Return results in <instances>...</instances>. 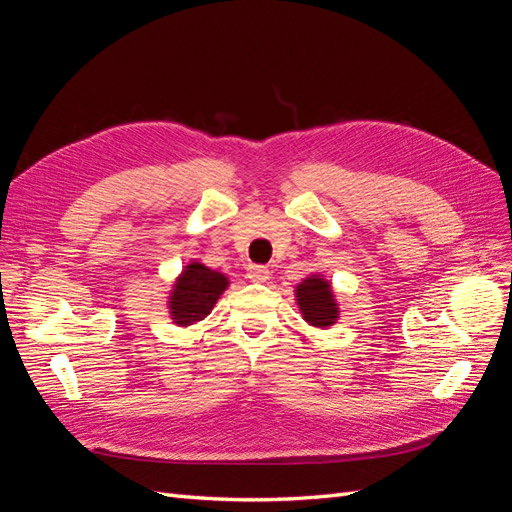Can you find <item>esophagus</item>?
<instances>
[{
    "label": "esophagus",
    "mask_w": 512,
    "mask_h": 512,
    "mask_svg": "<svg viewBox=\"0 0 512 512\" xmlns=\"http://www.w3.org/2000/svg\"><path fill=\"white\" fill-rule=\"evenodd\" d=\"M247 277H250V282H254V284H265L271 277V273L267 267H262V265H250L247 267Z\"/></svg>",
    "instance_id": "34e87169"
}]
</instances>
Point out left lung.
<instances>
[{
  "mask_svg": "<svg viewBox=\"0 0 512 512\" xmlns=\"http://www.w3.org/2000/svg\"><path fill=\"white\" fill-rule=\"evenodd\" d=\"M297 305L301 309V316L307 324L316 329L333 327L339 318V305L335 301V294L331 282L324 280L322 275H309L294 290Z\"/></svg>",
  "mask_w": 512,
  "mask_h": 512,
  "instance_id": "left-lung-1",
  "label": "left lung"
}]
</instances>
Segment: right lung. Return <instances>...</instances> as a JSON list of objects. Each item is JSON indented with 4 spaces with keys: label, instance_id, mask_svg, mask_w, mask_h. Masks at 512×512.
I'll return each mask as SVG.
<instances>
[{
    "label": "right lung",
    "instance_id": "obj_1",
    "mask_svg": "<svg viewBox=\"0 0 512 512\" xmlns=\"http://www.w3.org/2000/svg\"><path fill=\"white\" fill-rule=\"evenodd\" d=\"M228 277L220 271L205 267L203 262L192 260L185 265L175 280L168 297V314L177 327H192L205 320L222 292L228 288Z\"/></svg>",
    "mask_w": 512,
    "mask_h": 512
}]
</instances>
